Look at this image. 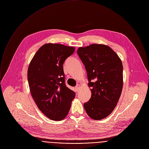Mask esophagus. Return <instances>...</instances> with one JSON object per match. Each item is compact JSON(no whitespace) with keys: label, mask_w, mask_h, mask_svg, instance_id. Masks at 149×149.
<instances>
[{"label":"esophagus","mask_w":149,"mask_h":149,"mask_svg":"<svg viewBox=\"0 0 149 149\" xmlns=\"http://www.w3.org/2000/svg\"><path fill=\"white\" fill-rule=\"evenodd\" d=\"M80 85L79 84H78V85H77V86H75V90H76V91L77 92H78V91H79V88H80Z\"/></svg>","instance_id":"34e87169"}]
</instances>
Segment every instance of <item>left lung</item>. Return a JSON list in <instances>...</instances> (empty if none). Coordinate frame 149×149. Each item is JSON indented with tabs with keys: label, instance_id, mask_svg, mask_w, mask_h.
Listing matches in <instances>:
<instances>
[{
	"label": "left lung",
	"instance_id": "left-lung-1",
	"mask_svg": "<svg viewBox=\"0 0 149 149\" xmlns=\"http://www.w3.org/2000/svg\"><path fill=\"white\" fill-rule=\"evenodd\" d=\"M85 65L92 96L84 104L88 115L99 120L109 116L116 107L123 86V66L109 46L92 44L77 50Z\"/></svg>",
	"mask_w": 149,
	"mask_h": 149
}]
</instances>
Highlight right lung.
I'll return each mask as SVG.
<instances>
[{"instance_id": "obj_1", "label": "right lung", "mask_w": 149, "mask_h": 149, "mask_svg": "<svg viewBox=\"0 0 149 149\" xmlns=\"http://www.w3.org/2000/svg\"><path fill=\"white\" fill-rule=\"evenodd\" d=\"M74 51V47L45 44L28 67V81L32 98L41 112L54 121L65 118L75 96V93L65 85L63 66Z\"/></svg>"}]
</instances>
